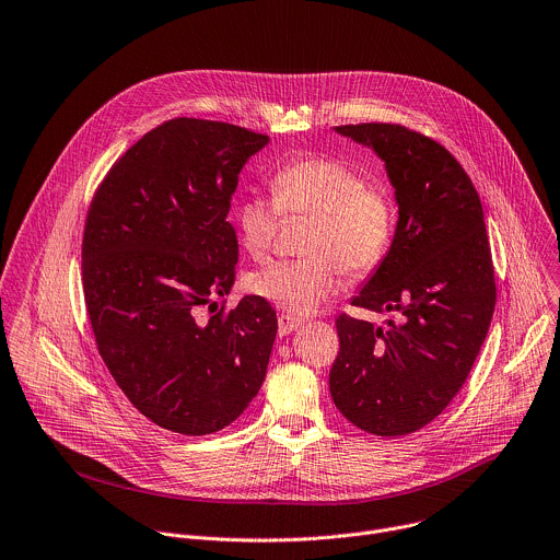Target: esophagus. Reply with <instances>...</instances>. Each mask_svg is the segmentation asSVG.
<instances>
[{"instance_id":"34e87169","label":"esophagus","mask_w":560,"mask_h":560,"mask_svg":"<svg viewBox=\"0 0 560 560\" xmlns=\"http://www.w3.org/2000/svg\"><path fill=\"white\" fill-rule=\"evenodd\" d=\"M277 320H279V336H288V334H292L294 329H299L303 325V318L285 314V312H281L277 316Z\"/></svg>"}]
</instances>
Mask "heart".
<instances>
[{
	"label": "heart",
	"instance_id": "heart-1",
	"mask_svg": "<svg viewBox=\"0 0 560 560\" xmlns=\"http://www.w3.org/2000/svg\"><path fill=\"white\" fill-rule=\"evenodd\" d=\"M272 200L253 194L235 211L244 250L266 261L283 218H312L305 257L272 264L253 275L255 294L299 316L314 314L345 285V270L364 277L392 250L398 209L389 184L331 158H301L270 179Z\"/></svg>",
	"mask_w": 560,
	"mask_h": 560
}]
</instances>
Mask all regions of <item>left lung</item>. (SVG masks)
Wrapping results in <instances>:
<instances>
[{
    "mask_svg": "<svg viewBox=\"0 0 560 560\" xmlns=\"http://www.w3.org/2000/svg\"><path fill=\"white\" fill-rule=\"evenodd\" d=\"M336 131L385 160L400 213L389 255L351 305L400 312L402 320L378 327L340 314L329 394L353 427L409 435L457 396L492 320L497 285L483 209L464 166L433 138L396 122Z\"/></svg>",
    "mask_w": 560,
    "mask_h": 560,
    "instance_id": "1",
    "label": "left lung"
}]
</instances>
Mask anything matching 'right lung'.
<instances>
[{
  "mask_svg": "<svg viewBox=\"0 0 560 560\" xmlns=\"http://www.w3.org/2000/svg\"><path fill=\"white\" fill-rule=\"evenodd\" d=\"M266 144L231 122L171 118L92 198L81 270L96 347L129 402L166 431L229 427L266 378L277 336L266 299L200 314L233 288L240 246L226 218L242 166Z\"/></svg>",
  "mask_w": 560,
  "mask_h": 560,
  "instance_id": "add662e5",
  "label": "right lung"
}]
</instances>
